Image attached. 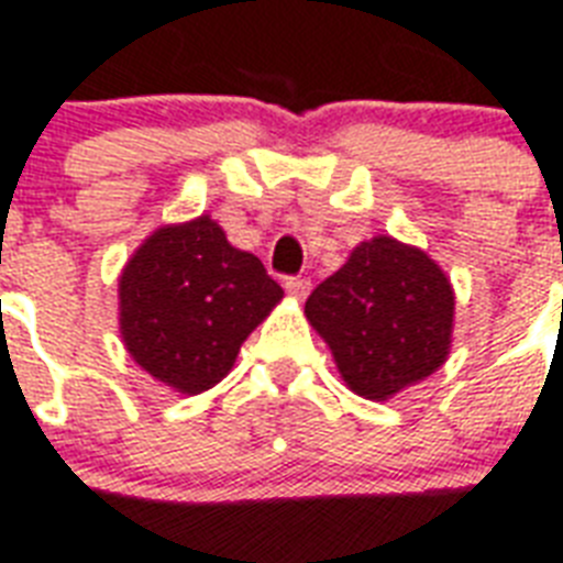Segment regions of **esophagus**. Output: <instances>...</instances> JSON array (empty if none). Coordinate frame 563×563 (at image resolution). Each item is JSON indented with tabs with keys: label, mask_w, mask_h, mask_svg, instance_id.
I'll use <instances>...</instances> for the list:
<instances>
[{
	"label": "esophagus",
	"mask_w": 563,
	"mask_h": 563,
	"mask_svg": "<svg viewBox=\"0 0 563 563\" xmlns=\"http://www.w3.org/2000/svg\"><path fill=\"white\" fill-rule=\"evenodd\" d=\"M286 291H289L295 300H303L310 295V280H303V277H289V280H286Z\"/></svg>",
	"instance_id": "1"
}]
</instances>
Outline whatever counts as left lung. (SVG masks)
<instances>
[{
  "label": "left lung",
  "mask_w": 563,
  "mask_h": 563,
  "mask_svg": "<svg viewBox=\"0 0 563 563\" xmlns=\"http://www.w3.org/2000/svg\"><path fill=\"white\" fill-rule=\"evenodd\" d=\"M303 316L328 342L351 393L386 401L452 354L454 289L440 265L393 235L360 242L316 286Z\"/></svg>",
  "instance_id": "1"
}]
</instances>
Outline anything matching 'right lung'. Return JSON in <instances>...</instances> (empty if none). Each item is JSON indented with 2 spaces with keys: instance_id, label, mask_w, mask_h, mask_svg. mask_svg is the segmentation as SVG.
<instances>
[{
  "instance_id": "1",
  "label": "right lung",
  "mask_w": 563,
  "mask_h": 563,
  "mask_svg": "<svg viewBox=\"0 0 563 563\" xmlns=\"http://www.w3.org/2000/svg\"><path fill=\"white\" fill-rule=\"evenodd\" d=\"M283 300L265 265L227 242L212 214L162 224L118 277V321L129 357L174 393L224 380L242 342Z\"/></svg>"
}]
</instances>
